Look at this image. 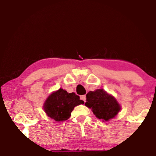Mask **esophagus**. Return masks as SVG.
I'll return each mask as SVG.
<instances>
[{"label": "esophagus", "instance_id": "obj_1", "mask_svg": "<svg viewBox=\"0 0 156 156\" xmlns=\"http://www.w3.org/2000/svg\"><path fill=\"white\" fill-rule=\"evenodd\" d=\"M80 99L82 100V101H84V102H86V95H85V94H84V95H81L80 96Z\"/></svg>", "mask_w": 156, "mask_h": 156}]
</instances>
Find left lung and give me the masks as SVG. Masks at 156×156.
<instances>
[{"label": "left lung", "mask_w": 156, "mask_h": 156, "mask_svg": "<svg viewBox=\"0 0 156 156\" xmlns=\"http://www.w3.org/2000/svg\"><path fill=\"white\" fill-rule=\"evenodd\" d=\"M86 97L85 105L92 109L93 114L99 119L108 121L114 118L120 109L116 100L103 89L89 91Z\"/></svg>", "instance_id": "left-lung-1"}]
</instances>
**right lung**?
I'll return each instance as SVG.
<instances>
[{
  "instance_id": "right-lung-1",
  "label": "right lung",
  "mask_w": 156,
  "mask_h": 156,
  "mask_svg": "<svg viewBox=\"0 0 156 156\" xmlns=\"http://www.w3.org/2000/svg\"><path fill=\"white\" fill-rule=\"evenodd\" d=\"M84 104L74 93H68L62 88L52 93L46 100L44 109L48 117L57 122L67 120L71 116L74 107Z\"/></svg>"
}]
</instances>
